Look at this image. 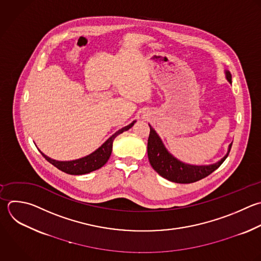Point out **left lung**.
Returning a JSON list of instances; mask_svg holds the SVG:
<instances>
[{
  "label": "left lung",
  "instance_id": "left-lung-1",
  "mask_svg": "<svg viewBox=\"0 0 261 261\" xmlns=\"http://www.w3.org/2000/svg\"><path fill=\"white\" fill-rule=\"evenodd\" d=\"M225 73L227 81L231 84L230 73L228 71H226ZM149 126L150 134L148 138V158L150 164L154 168V170L158 172L162 177L173 182L191 184L208 176L222 164L231 148L230 144L228 146V151L226 155L217 163L201 166L186 164L168 153L159 136L151 127V125Z\"/></svg>",
  "mask_w": 261,
  "mask_h": 261
}]
</instances>
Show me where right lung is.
<instances>
[{"label": "right lung", "instance_id": "obj_1", "mask_svg": "<svg viewBox=\"0 0 261 261\" xmlns=\"http://www.w3.org/2000/svg\"><path fill=\"white\" fill-rule=\"evenodd\" d=\"M136 121L132 122L127 126H124L123 128L117 130L113 136H111L99 149H97L95 152L90 154L89 156H86L84 158L77 159V160H72V161H56L45 154L42 155L45 157L47 161H49L51 164H53L55 167L60 169L61 171L68 173V174H86L89 172H92L94 170H97L101 168L109 159L111 152H112V146H113V140L121 133L129 129Z\"/></svg>", "mask_w": 261, "mask_h": 261}]
</instances>
